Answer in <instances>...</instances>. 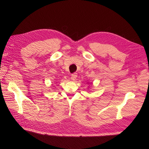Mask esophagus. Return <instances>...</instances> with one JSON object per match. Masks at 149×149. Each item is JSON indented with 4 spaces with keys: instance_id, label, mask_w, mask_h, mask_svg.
<instances>
[{
    "instance_id": "34e87169",
    "label": "esophagus",
    "mask_w": 149,
    "mask_h": 149,
    "mask_svg": "<svg viewBox=\"0 0 149 149\" xmlns=\"http://www.w3.org/2000/svg\"><path fill=\"white\" fill-rule=\"evenodd\" d=\"M77 77V74H75H75H72V75H71V79H72V80L74 81L75 79H76Z\"/></svg>"
}]
</instances>
